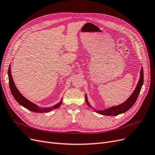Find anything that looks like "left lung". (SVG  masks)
I'll return each mask as SVG.
<instances>
[{"mask_svg": "<svg viewBox=\"0 0 155 155\" xmlns=\"http://www.w3.org/2000/svg\"><path fill=\"white\" fill-rule=\"evenodd\" d=\"M143 82H144V72H143V69H142V67H141L140 79L137 83V85L136 86L135 89L134 90V92L132 93L130 97L124 103L118 105V106L111 107L109 109H105V110H95V111L98 114L106 115V116H117L120 114L126 112V111H127L128 109H130L133 106V105L135 104V101H137V97L139 95V93L142 88V86L143 84ZM85 97H86V104L88 105L89 107H91V106H90V104L88 101L87 97H86V95Z\"/></svg>", "mask_w": 155, "mask_h": 155, "instance_id": "1", "label": "left lung"}]
</instances>
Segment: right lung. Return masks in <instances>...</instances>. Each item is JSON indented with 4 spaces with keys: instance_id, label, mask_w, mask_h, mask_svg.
I'll use <instances>...</instances> for the list:
<instances>
[{
    "instance_id": "right-lung-1",
    "label": "right lung",
    "mask_w": 155,
    "mask_h": 155,
    "mask_svg": "<svg viewBox=\"0 0 155 155\" xmlns=\"http://www.w3.org/2000/svg\"><path fill=\"white\" fill-rule=\"evenodd\" d=\"M8 77H9V88L11 91V94L15 98V100L19 103L21 106H23L24 107H25L26 109H28L29 110L32 111V112L35 113H48L49 112L53 109H56L60 107V106L61 104V101L57 104L54 105V106L51 107H45V108H41L39 107L37 105L31 102L26 98H25L19 91L18 90L17 88L16 87V86L14 83L13 78H12L11 76V67H9L8 69Z\"/></svg>"
}]
</instances>
